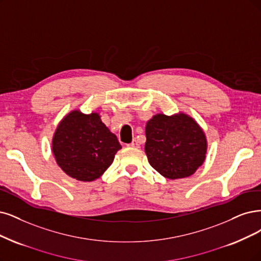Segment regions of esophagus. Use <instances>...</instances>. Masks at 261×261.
<instances>
[{
    "mask_svg": "<svg viewBox=\"0 0 261 261\" xmlns=\"http://www.w3.org/2000/svg\"><path fill=\"white\" fill-rule=\"evenodd\" d=\"M129 146H131V147H136V148H138V147H140V144H139V142H138V140H136L134 139L130 144H129Z\"/></svg>",
    "mask_w": 261,
    "mask_h": 261,
    "instance_id": "esophagus-1",
    "label": "esophagus"
}]
</instances>
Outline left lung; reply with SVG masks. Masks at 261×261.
Returning <instances> with one entry per match:
<instances>
[{"mask_svg":"<svg viewBox=\"0 0 261 261\" xmlns=\"http://www.w3.org/2000/svg\"><path fill=\"white\" fill-rule=\"evenodd\" d=\"M145 152L149 165L170 179L194 174L203 163L206 139L189 116L158 114L146 124Z\"/></svg>","mask_w":261,"mask_h":261,"instance_id":"8db88e82","label":"left lung"}]
</instances>
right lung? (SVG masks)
Returning <instances> with one entry per match:
<instances>
[{"mask_svg": "<svg viewBox=\"0 0 261 261\" xmlns=\"http://www.w3.org/2000/svg\"><path fill=\"white\" fill-rule=\"evenodd\" d=\"M120 148L117 137L96 113H70L58 125L53 140L58 166L69 176L82 181L99 178Z\"/></svg>", "mask_w": 261, "mask_h": 261, "instance_id": "add662e5", "label": "right lung"}]
</instances>
